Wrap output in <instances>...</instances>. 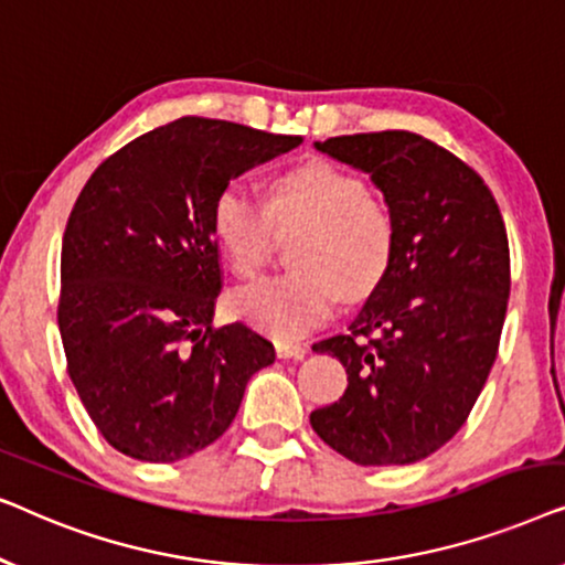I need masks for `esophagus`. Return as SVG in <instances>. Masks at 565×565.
<instances>
[{
	"label": "esophagus",
	"instance_id": "obj_1",
	"mask_svg": "<svg viewBox=\"0 0 565 565\" xmlns=\"http://www.w3.org/2000/svg\"><path fill=\"white\" fill-rule=\"evenodd\" d=\"M275 352L280 360H303L306 358V347L292 344V342H275Z\"/></svg>",
	"mask_w": 565,
	"mask_h": 565
}]
</instances>
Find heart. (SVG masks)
Instances as JSON below:
<instances>
[{"mask_svg": "<svg viewBox=\"0 0 565 565\" xmlns=\"http://www.w3.org/2000/svg\"><path fill=\"white\" fill-rule=\"evenodd\" d=\"M277 228L306 226L292 249L290 275L259 280L231 296L238 319L277 339H298L334 313L339 290L365 298L388 273L396 252V218L365 180L329 161H311L282 174L269 207L242 182L223 184L211 226L238 277H252L273 249Z\"/></svg>", "mask_w": 565, "mask_h": 565, "instance_id": "b5f03b06", "label": "heart"}]
</instances>
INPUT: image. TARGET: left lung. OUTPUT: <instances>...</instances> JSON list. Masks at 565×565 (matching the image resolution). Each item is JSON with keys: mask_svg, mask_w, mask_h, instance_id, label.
Instances as JSON below:
<instances>
[{"mask_svg": "<svg viewBox=\"0 0 565 565\" xmlns=\"http://www.w3.org/2000/svg\"><path fill=\"white\" fill-rule=\"evenodd\" d=\"M313 146L383 192L396 252L350 334L313 344L342 362L347 391L311 412V427L358 466H408L450 443L497 360L509 298L504 221L473 169L408 130Z\"/></svg>", "mask_w": 565, "mask_h": 565, "instance_id": "1", "label": "left lung"}]
</instances>
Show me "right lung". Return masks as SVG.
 Segmentation results:
<instances>
[{"mask_svg": "<svg viewBox=\"0 0 565 565\" xmlns=\"http://www.w3.org/2000/svg\"><path fill=\"white\" fill-rule=\"evenodd\" d=\"M303 143L180 118L103 161L68 215L58 331L68 377L107 443L177 462L215 443L275 347L242 321L213 329L221 292L211 211L223 184Z\"/></svg>", "mask_w": 565, "mask_h": 565, "instance_id": "add662e5", "label": "right lung"}]
</instances>
